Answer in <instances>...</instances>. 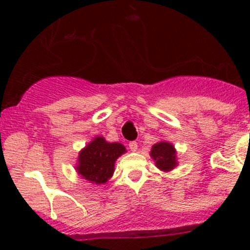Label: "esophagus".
I'll return each instance as SVG.
<instances>
[{"mask_svg": "<svg viewBox=\"0 0 250 250\" xmlns=\"http://www.w3.org/2000/svg\"><path fill=\"white\" fill-rule=\"evenodd\" d=\"M128 145H129L130 151H137L138 150V143H137V141H130Z\"/></svg>", "mask_w": 250, "mask_h": 250, "instance_id": "34e87169", "label": "esophagus"}]
</instances>
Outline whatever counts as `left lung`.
<instances>
[{
    "mask_svg": "<svg viewBox=\"0 0 250 250\" xmlns=\"http://www.w3.org/2000/svg\"><path fill=\"white\" fill-rule=\"evenodd\" d=\"M151 157L155 160L156 166L165 172L172 170L176 166L175 150L169 143L155 144L151 150Z\"/></svg>",
    "mask_w": 250,
    "mask_h": 250,
    "instance_id": "1",
    "label": "left lung"
}]
</instances>
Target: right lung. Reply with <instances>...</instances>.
Masks as SVG:
<instances>
[{
	"label": "right lung",
	"instance_id": "right-lung-1",
	"mask_svg": "<svg viewBox=\"0 0 250 250\" xmlns=\"http://www.w3.org/2000/svg\"><path fill=\"white\" fill-rule=\"evenodd\" d=\"M125 152V147L120 143H107L104 138H95L78 156V173L92 183H106L113 174L115 161Z\"/></svg>",
	"mask_w": 250,
	"mask_h": 250
}]
</instances>
